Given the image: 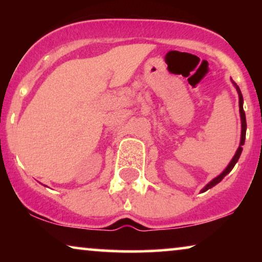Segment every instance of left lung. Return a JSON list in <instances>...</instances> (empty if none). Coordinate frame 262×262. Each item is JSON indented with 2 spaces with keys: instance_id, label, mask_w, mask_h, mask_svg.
<instances>
[{
  "instance_id": "1",
  "label": "left lung",
  "mask_w": 262,
  "mask_h": 262,
  "mask_svg": "<svg viewBox=\"0 0 262 262\" xmlns=\"http://www.w3.org/2000/svg\"><path fill=\"white\" fill-rule=\"evenodd\" d=\"M231 83L234 84V87L236 88V92H237V94H238L239 117H241V141H239V145H238L237 150H236V152H235L234 157H232L231 161H230V162H229L228 166L225 167V169H224L223 171H222V173H221L220 175H218V177H216L214 179H212V180H211V181L209 182V184H207V185L205 186V187H204V188L202 189V191H200V193L206 192L207 189L212 188L213 186H216L217 184H220V182L224 179L225 175H228L229 173H230L231 169H232V168H234L235 164L237 163V161H238L239 156H241V152H242V145L245 144V139H246V130H247V121H246V113H245V111H243V96H242V93H241V91H239L238 85L236 84L235 82L232 81V80H231Z\"/></svg>"
}]
</instances>
